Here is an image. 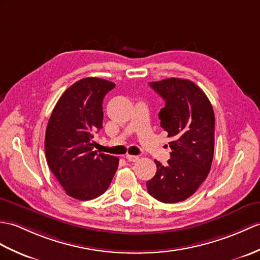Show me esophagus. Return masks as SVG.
Listing matches in <instances>:
<instances>
[{"label": "esophagus", "mask_w": 260, "mask_h": 260, "mask_svg": "<svg viewBox=\"0 0 260 260\" xmlns=\"http://www.w3.org/2000/svg\"><path fill=\"white\" fill-rule=\"evenodd\" d=\"M126 159H127L128 161H137L138 159H140V157L138 156H135V155H126Z\"/></svg>", "instance_id": "34e87169"}]
</instances>
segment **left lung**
Returning <instances> with one entry per match:
<instances>
[{"instance_id":"8db88e82","label":"left lung","mask_w":260,"mask_h":260,"mask_svg":"<svg viewBox=\"0 0 260 260\" xmlns=\"http://www.w3.org/2000/svg\"><path fill=\"white\" fill-rule=\"evenodd\" d=\"M165 101L158 113L172 149L167 165L155 160L157 172L146 183L147 190L162 203L190 197L206 179L214 157L215 115L208 98L195 83L166 78L149 83Z\"/></svg>"}]
</instances>
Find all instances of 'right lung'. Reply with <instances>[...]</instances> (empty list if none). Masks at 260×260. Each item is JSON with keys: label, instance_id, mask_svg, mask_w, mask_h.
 Wrapping results in <instances>:
<instances>
[{"label": "right lung", "instance_id": "obj_1", "mask_svg": "<svg viewBox=\"0 0 260 260\" xmlns=\"http://www.w3.org/2000/svg\"><path fill=\"white\" fill-rule=\"evenodd\" d=\"M115 84L98 77L77 81L57 101L48 119L45 156L66 194L89 201L111 185L118 158L98 154L94 134L102 129L103 99Z\"/></svg>", "mask_w": 260, "mask_h": 260}]
</instances>
